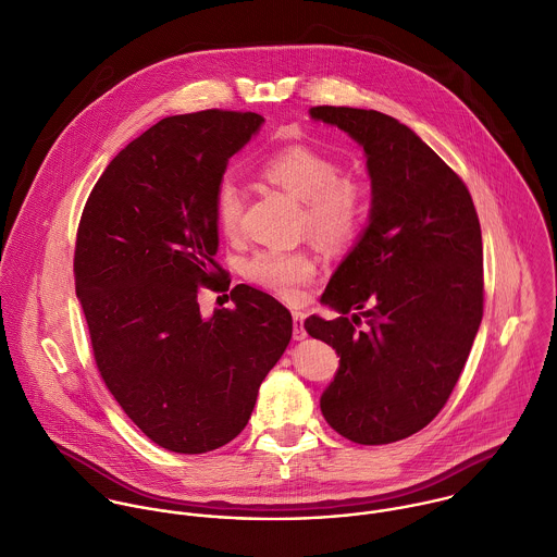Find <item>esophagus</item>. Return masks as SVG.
Listing matches in <instances>:
<instances>
[{"mask_svg": "<svg viewBox=\"0 0 557 557\" xmlns=\"http://www.w3.org/2000/svg\"><path fill=\"white\" fill-rule=\"evenodd\" d=\"M293 338L304 341L306 338V327H304V314L293 312Z\"/></svg>", "mask_w": 557, "mask_h": 557, "instance_id": "obj_1", "label": "esophagus"}]
</instances>
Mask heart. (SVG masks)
<instances>
[{"label": "heart", "mask_w": 557, "mask_h": 557, "mask_svg": "<svg viewBox=\"0 0 557 557\" xmlns=\"http://www.w3.org/2000/svg\"><path fill=\"white\" fill-rule=\"evenodd\" d=\"M262 173L269 182L306 203L308 234L325 247L351 243L367 216V193L343 177V166L327 153L308 145H290L264 160ZM245 208V197L234 180H223L216 188L214 212L225 234H236ZM317 260L308 251L262 249L245 264L249 282L280 297H293L297 286L312 280Z\"/></svg>", "instance_id": "1"}]
</instances>
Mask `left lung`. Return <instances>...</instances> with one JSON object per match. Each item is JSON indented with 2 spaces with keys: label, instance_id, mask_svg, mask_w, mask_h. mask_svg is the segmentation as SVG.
<instances>
[{
  "label": "left lung",
  "instance_id": "left-lung-1",
  "mask_svg": "<svg viewBox=\"0 0 557 557\" xmlns=\"http://www.w3.org/2000/svg\"><path fill=\"white\" fill-rule=\"evenodd\" d=\"M310 116L347 132L371 177L369 225L321 297L338 317L304 323L341 356L321 412L347 441L388 445L443 410L467 364L484 314L480 219L465 182L408 125L347 106Z\"/></svg>",
  "mask_w": 557,
  "mask_h": 557
}]
</instances>
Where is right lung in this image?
Instances as JSON below:
<instances>
[{
  "label": "right lung",
  "mask_w": 557,
  "mask_h": 557,
  "mask_svg": "<svg viewBox=\"0 0 557 557\" xmlns=\"http://www.w3.org/2000/svg\"><path fill=\"white\" fill-rule=\"evenodd\" d=\"M262 123L227 110L158 121L106 166L79 219L75 295L99 375L134 425L175 454L234 441L293 336L290 312L247 284L232 288L234 310L210 319L197 301L225 275L216 188Z\"/></svg>",
  "instance_id": "right-lung-1"
}]
</instances>
